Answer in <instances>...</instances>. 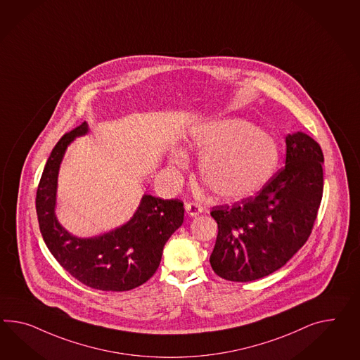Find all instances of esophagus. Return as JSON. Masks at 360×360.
I'll return each instance as SVG.
<instances>
[{
    "label": "esophagus",
    "mask_w": 360,
    "mask_h": 360,
    "mask_svg": "<svg viewBox=\"0 0 360 360\" xmlns=\"http://www.w3.org/2000/svg\"><path fill=\"white\" fill-rule=\"evenodd\" d=\"M185 210L189 217H197L203 212L202 205L198 202H189L185 205Z\"/></svg>",
    "instance_id": "1"
}]
</instances>
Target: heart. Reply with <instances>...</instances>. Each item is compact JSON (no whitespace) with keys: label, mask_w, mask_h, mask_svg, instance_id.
<instances>
[{"label":"heart","mask_w":360,"mask_h":360,"mask_svg":"<svg viewBox=\"0 0 360 360\" xmlns=\"http://www.w3.org/2000/svg\"><path fill=\"white\" fill-rule=\"evenodd\" d=\"M188 148L200 155L198 175L212 193L239 201L261 191L279 162L277 141L256 125L240 119L203 122L189 133ZM169 166L184 169L185 153L176 150Z\"/></svg>","instance_id":"1"}]
</instances>
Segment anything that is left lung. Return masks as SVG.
<instances>
[{"label":"left lung","mask_w":360,"mask_h":360,"mask_svg":"<svg viewBox=\"0 0 360 360\" xmlns=\"http://www.w3.org/2000/svg\"><path fill=\"white\" fill-rule=\"evenodd\" d=\"M323 163L314 139L287 134L286 166L256 197L212 207L218 236L210 265L217 276L233 282L266 277L304 245L323 198Z\"/></svg>","instance_id":"8db88e82"}]
</instances>
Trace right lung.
<instances>
[{"mask_svg": "<svg viewBox=\"0 0 360 360\" xmlns=\"http://www.w3.org/2000/svg\"><path fill=\"white\" fill-rule=\"evenodd\" d=\"M89 133L87 122L66 133L46 160L37 186V221L57 262L86 286L102 291H129L154 276L167 240L184 221V203L143 194L129 221L93 238H78L57 221V177L68 146Z\"/></svg>", "mask_w": 360, "mask_h": 360, "instance_id": "obj_1", "label": "right lung"}]
</instances>
